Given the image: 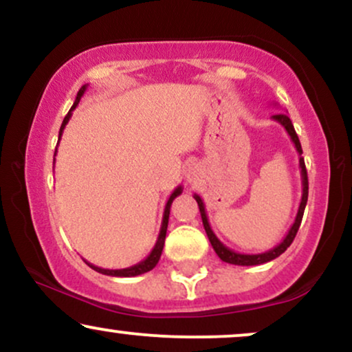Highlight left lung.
Instances as JSON below:
<instances>
[{"mask_svg": "<svg viewBox=\"0 0 352 352\" xmlns=\"http://www.w3.org/2000/svg\"><path fill=\"white\" fill-rule=\"evenodd\" d=\"M273 120H276V122H280L283 127L286 129V132H288V135L292 137L294 147H296L298 153H300V168H301V182H302V195H301V201H300V207H298V213H296V218H294V223L292 225V228L288 230V233H286V236L283 238V241L280 245H276L274 248L268 250V252L265 253H256V254H245V253H236L233 252V250H230L221 243L220 240H218L215 233H213V230L210 228V223H208V218H207V212H205V205H204V200L200 199L199 195H193V199L197 200V204H199V208H200V215H201V221H204V228L205 232H207V236L210 240V243H212L213 250H215V253L218 254V258H220L221 261H225V263H230V265H238V266H254V265H263V263H268V261L274 260V258L280 256L281 253L286 252V248H288L289 245L293 243L294 236H296L298 233V228H300L301 225V220H302V213H305V208H306V201H308V173H306V165H305V159L301 157L302 153V148H301V144H300V139H298V134L296 131H294L292 120H289V117L286 114H276L272 117Z\"/></svg>", "mask_w": 352, "mask_h": 352, "instance_id": "left-lung-1", "label": "left lung"}]
</instances>
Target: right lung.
Returning <instances> with one entry per match:
<instances>
[{
  "label": "right lung",
  "mask_w": 352,
  "mask_h": 352,
  "mask_svg": "<svg viewBox=\"0 0 352 352\" xmlns=\"http://www.w3.org/2000/svg\"><path fill=\"white\" fill-rule=\"evenodd\" d=\"M86 89H87V86H82L79 89V92H78V96H76V100H74V104H72V107H71V111L67 112V116L64 117V120H63V124H60V129H59V140H60V135H63V132H64V127H66V124L69 122V119H71V116H72V111H74L76 107H78V104H79V100H80V98H82L84 96V92H86ZM56 152H58V147H56ZM56 152H54V155H56ZM182 185H179V187H177L175 190H173L172 192V195L168 197V200H167V205H165V210H164V218H162V227H160V233H159V238H157V243H155V246H153L152 248V252H151V254H148L147 258H145V260H142L140 261V263H137V265H134V266H129V268H122V270H106V268H99V266H96V265H92V263H89V261H86V263L91 266L92 270H94V272H98V273H102V274H107V276H119V278H131V276H139V274H144V273H147V272H151V270H153L155 268V265L159 263V260H160V254H162V250H164V243H165V235H167V227H168V215H170V207H172V201L177 199V197L180 195L182 193Z\"/></svg>",
  "instance_id": "right-lung-1"
}]
</instances>
